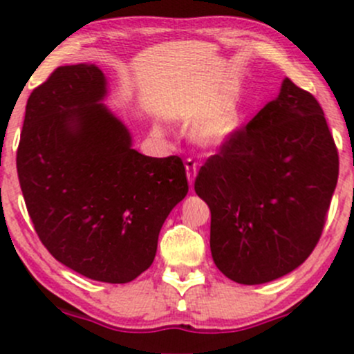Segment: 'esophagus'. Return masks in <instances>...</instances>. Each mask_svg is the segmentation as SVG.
I'll return each instance as SVG.
<instances>
[{"label":"esophagus","mask_w":354,"mask_h":354,"mask_svg":"<svg viewBox=\"0 0 354 354\" xmlns=\"http://www.w3.org/2000/svg\"><path fill=\"white\" fill-rule=\"evenodd\" d=\"M185 166H186V176H188V183L189 186L193 188V183H194V178H196V161H193L191 158H188V160L185 161Z\"/></svg>","instance_id":"34e87169"}]
</instances>
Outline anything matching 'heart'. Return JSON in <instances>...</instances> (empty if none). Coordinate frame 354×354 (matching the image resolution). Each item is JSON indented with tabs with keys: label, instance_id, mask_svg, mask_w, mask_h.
<instances>
[{
	"label": "heart",
	"instance_id": "b5f03b06",
	"mask_svg": "<svg viewBox=\"0 0 354 354\" xmlns=\"http://www.w3.org/2000/svg\"><path fill=\"white\" fill-rule=\"evenodd\" d=\"M241 111L233 101L214 108L194 129V138L206 146H223L238 133Z\"/></svg>",
	"mask_w": 354,
	"mask_h": 354
}]
</instances>
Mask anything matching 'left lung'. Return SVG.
Returning a JSON list of instances; mask_svg holds the SVG:
<instances>
[{"instance_id":"obj_1","label":"left lung","mask_w":354,"mask_h":354,"mask_svg":"<svg viewBox=\"0 0 354 354\" xmlns=\"http://www.w3.org/2000/svg\"><path fill=\"white\" fill-rule=\"evenodd\" d=\"M338 169L319 103L284 78L279 95L208 158L194 181L211 211L218 270L239 284H261L303 265L319 241Z\"/></svg>"}]
</instances>
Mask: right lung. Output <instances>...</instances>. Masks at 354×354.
<instances>
[{"mask_svg":"<svg viewBox=\"0 0 354 354\" xmlns=\"http://www.w3.org/2000/svg\"><path fill=\"white\" fill-rule=\"evenodd\" d=\"M106 93L95 64L56 68L28 98L16 168L46 250L89 279L129 283L151 266L188 180L181 158L133 149L128 128L101 103Z\"/></svg>","mask_w":354,"mask_h":354,"instance_id":"add662e5","label":"right lung"}]
</instances>
